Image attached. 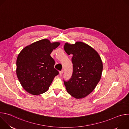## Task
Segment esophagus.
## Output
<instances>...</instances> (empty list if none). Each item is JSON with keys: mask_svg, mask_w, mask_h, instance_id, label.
I'll list each match as a JSON object with an SVG mask.
<instances>
[{"mask_svg": "<svg viewBox=\"0 0 129 129\" xmlns=\"http://www.w3.org/2000/svg\"><path fill=\"white\" fill-rule=\"evenodd\" d=\"M63 72H64V71L62 70H61V71H59V73H60V75H62L63 73Z\"/></svg>", "mask_w": 129, "mask_h": 129, "instance_id": "esophagus-1", "label": "esophagus"}]
</instances>
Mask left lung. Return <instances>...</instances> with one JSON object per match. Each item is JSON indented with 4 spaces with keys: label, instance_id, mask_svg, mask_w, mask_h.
<instances>
[{
    "label": "left lung",
    "instance_id": "8db88e82",
    "mask_svg": "<svg viewBox=\"0 0 129 129\" xmlns=\"http://www.w3.org/2000/svg\"><path fill=\"white\" fill-rule=\"evenodd\" d=\"M65 52L72 54V75L67 81L64 80L68 93L76 99H82L93 91L101 78L103 63L99 53L89 45L77 42L65 43Z\"/></svg>",
    "mask_w": 129,
    "mask_h": 129
}]
</instances>
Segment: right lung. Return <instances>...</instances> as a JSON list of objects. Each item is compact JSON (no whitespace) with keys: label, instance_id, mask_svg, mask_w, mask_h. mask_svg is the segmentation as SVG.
I'll return each mask as SVG.
<instances>
[{"label":"right lung","instance_id":"obj_1","mask_svg":"<svg viewBox=\"0 0 129 129\" xmlns=\"http://www.w3.org/2000/svg\"><path fill=\"white\" fill-rule=\"evenodd\" d=\"M59 42L43 39L24 48L18 54L16 73L21 86L27 92L39 95L47 91L59 71L54 68L50 56Z\"/></svg>","mask_w":129,"mask_h":129}]
</instances>
